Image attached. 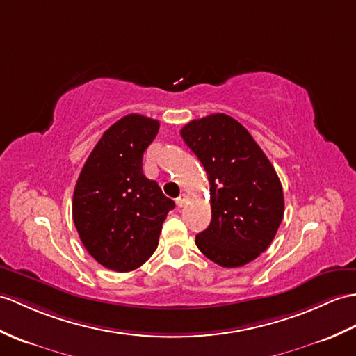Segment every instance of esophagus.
Returning a JSON list of instances; mask_svg holds the SVG:
<instances>
[{
	"label": "esophagus",
	"mask_w": 356,
	"mask_h": 356,
	"mask_svg": "<svg viewBox=\"0 0 356 356\" xmlns=\"http://www.w3.org/2000/svg\"><path fill=\"white\" fill-rule=\"evenodd\" d=\"M185 202H186V195H185V194H180V195L176 198V204L179 206V208H181V206L185 204Z\"/></svg>",
	"instance_id": "esophagus-1"
}]
</instances>
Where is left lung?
Instances as JSON below:
<instances>
[{
	"label": "left lung",
	"instance_id": "obj_1",
	"mask_svg": "<svg viewBox=\"0 0 356 356\" xmlns=\"http://www.w3.org/2000/svg\"><path fill=\"white\" fill-rule=\"evenodd\" d=\"M180 135L211 186L212 220L195 244L221 267H243L267 250L284 218L276 171L243 124L226 113L193 120Z\"/></svg>",
	"mask_w": 356,
	"mask_h": 356
}]
</instances>
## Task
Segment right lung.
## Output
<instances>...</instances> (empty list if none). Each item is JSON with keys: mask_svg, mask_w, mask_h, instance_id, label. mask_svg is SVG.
Masks as SVG:
<instances>
[{"mask_svg": "<svg viewBox=\"0 0 356 356\" xmlns=\"http://www.w3.org/2000/svg\"><path fill=\"white\" fill-rule=\"evenodd\" d=\"M159 121L130 113L107 129L74 189L72 220L85 249L103 267L126 273L150 258L175 208L143 172V156Z\"/></svg>", "mask_w": 356, "mask_h": 356, "instance_id": "obj_1", "label": "right lung"}]
</instances>
